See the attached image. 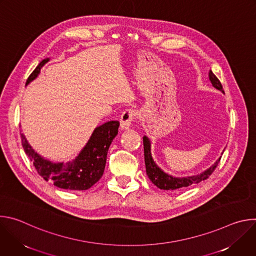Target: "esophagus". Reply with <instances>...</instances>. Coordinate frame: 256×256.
I'll return each mask as SVG.
<instances>
[{
  "label": "esophagus",
  "mask_w": 256,
  "mask_h": 256,
  "mask_svg": "<svg viewBox=\"0 0 256 256\" xmlns=\"http://www.w3.org/2000/svg\"><path fill=\"white\" fill-rule=\"evenodd\" d=\"M134 118L136 110H134V109H126L120 116V128L122 130H128L132 122L134 120Z\"/></svg>",
  "instance_id": "esophagus-1"
}]
</instances>
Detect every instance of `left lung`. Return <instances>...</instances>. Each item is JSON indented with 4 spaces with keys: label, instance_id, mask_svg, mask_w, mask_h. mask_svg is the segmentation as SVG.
Here are the masks:
<instances>
[{
    "label": "left lung",
    "instance_id": "left-lung-1",
    "mask_svg": "<svg viewBox=\"0 0 256 256\" xmlns=\"http://www.w3.org/2000/svg\"><path fill=\"white\" fill-rule=\"evenodd\" d=\"M208 78L212 86L224 92L223 87L221 82L218 81V79L214 76V72L210 70L208 72ZM142 142H144V164H146V172H147V175L149 179L153 182V184L160 190H174L178 188H186L190 186L200 184V181L206 180L208 178V176L214 171L216 168L218 162L221 160V157L218 158L216 163L210 166L208 169L204 171L200 174L194 175V176H188V177H173L167 173H165L161 168H159L156 163L154 162L151 154V142L147 136L142 138Z\"/></svg>",
    "mask_w": 256,
    "mask_h": 256
}]
</instances>
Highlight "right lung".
I'll return each instance as SVG.
<instances>
[{
	"label": "right lung",
	"instance_id": "obj_1",
	"mask_svg": "<svg viewBox=\"0 0 256 256\" xmlns=\"http://www.w3.org/2000/svg\"><path fill=\"white\" fill-rule=\"evenodd\" d=\"M50 58H44L35 68L26 81L28 85L38 76L42 66ZM120 122L112 120L97 126L83 150L72 162L52 163L36 153L21 134L23 149L38 173L46 181L50 180L56 188L68 190H86L93 186L104 172L107 152L118 132Z\"/></svg>",
	"mask_w": 256,
	"mask_h": 256
}]
</instances>
